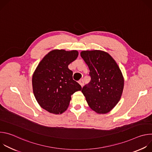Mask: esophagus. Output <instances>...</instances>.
<instances>
[{"label": "esophagus", "mask_w": 152, "mask_h": 152, "mask_svg": "<svg viewBox=\"0 0 152 152\" xmlns=\"http://www.w3.org/2000/svg\"><path fill=\"white\" fill-rule=\"evenodd\" d=\"M78 82H79V83L80 85V86L82 87V86H83V79H81V80H79Z\"/></svg>", "instance_id": "esophagus-1"}]
</instances>
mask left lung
I'll list each match as a JSON object with an SVG mask.
<instances>
[{
  "instance_id": "obj_1",
  "label": "left lung",
  "mask_w": 152,
  "mask_h": 152,
  "mask_svg": "<svg viewBox=\"0 0 152 152\" xmlns=\"http://www.w3.org/2000/svg\"><path fill=\"white\" fill-rule=\"evenodd\" d=\"M80 56L87 64L91 80L82 89L91 109L98 114L109 113L120 100L124 79L114 59L100 50L82 51Z\"/></svg>"
}]
</instances>
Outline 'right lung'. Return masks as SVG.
<instances>
[{
	"instance_id": "add662e5",
	"label": "right lung",
	"mask_w": 152,
	"mask_h": 152,
	"mask_svg": "<svg viewBox=\"0 0 152 152\" xmlns=\"http://www.w3.org/2000/svg\"><path fill=\"white\" fill-rule=\"evenodd\" d=\"M77 56V50H53L38 65L32 76V87L35 97L43 109L62 114L67 110L71 96L81 90L68 67Z\"/></svg>"
}]
</instances>
